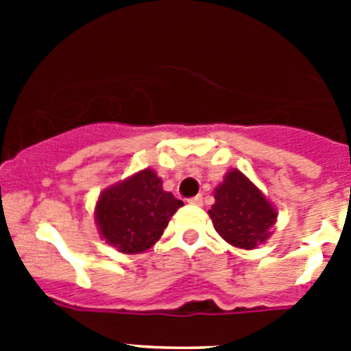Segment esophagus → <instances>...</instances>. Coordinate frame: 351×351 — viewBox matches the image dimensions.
<instances>
[{
    "label": "esophagus",
    "instance_id": "obj_1",
    "mask_svg": "<svg viewBox=\"0 0 351 351\" xmlns=\"http://www.w3.org/2000/svg\"><path fill=\"white\" fill-rule=\"evenodd\" d=\"M188 202H190L191 206H202V195H197V197L190 198Z\"/></svg>",
    "mask_w": 351,
    "mask_h": 351
}]
</instances>
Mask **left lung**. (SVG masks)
<instances>
[{
  "label": "left lung",
  "instance_id": "1",
  "mask_svg": "<svg viewBox=\"0 0 351 351\" xmlns=\"http://www.w3.org/2000/svg\"><path fill=\"white\" fill-rule=\"evenodd\" d=\"M209 218L219 237L239 250H255L272 235L278 209L241 170L230 169L214 188Z\"/></svg>",
  "mask_w": 351,
  "mask_h": 351
}]
</instances>
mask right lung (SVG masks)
Segmentation results:
<instances>
[{
    "label": "right lung",
    "instance_id": "add662e5",
    "mask_svg": "<svg viewBox=\"0 0 351 351\" xmlns=\"http://www.w3.org/2000/svg\"><path fill=\"white\" fill-rule=\"evenodd\" d=\"M181 200L163 190L153 169H144L105 188L95 206V223L108 246L125 255L151 250L160 241Z\"/></svg>",
    "mask_w": 351,
    "mask_h": 351
}]
</instances>
